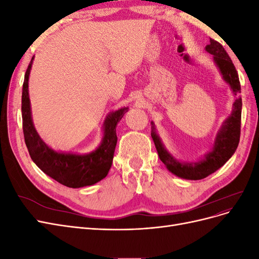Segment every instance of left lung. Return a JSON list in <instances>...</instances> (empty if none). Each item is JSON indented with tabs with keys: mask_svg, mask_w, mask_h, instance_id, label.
Returning <instances> with one entry per match:
<instances>
[{
	"mask_svg": "<svg viewBox=\"0 0 259 259\" xmlns=\"http://www.w3.org/2000/svg\"><path fill=\"white\" fill-rule=\"evenodd\" d=\"M205 51L213 55L214 61L223 75V79L230 85L232 93L234 95H239L241 93V85L237 69L232 64V60L223 48V45L210 38ZM241 111L242 98L238 97L233 103V109L230 116L223 123L222 128L217 133L213 150L208 152L199 162L191 163L179 162L166 150L159 135L156 134L153 122H151V137L160 160L165 164L166 168L170 173L184 179L199 180L213 174L218 168H221L237 150L241 134Z\"/></svg>",
	"mask_w": 259,
	"mask_h": 259,
	"instance_id": "obj_1",
	"label": "left lung"
}]
</instances>
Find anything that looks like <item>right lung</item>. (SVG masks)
Segmentation results:
<instances>
[{
  "label": "right lung",
  "mask_w": 259,
  "mask_h": 259,
  "mask_svg": "<svg viewBox=\"0 0 259 259\" xmlns=\"http://www.w3.org/2000/svg\"><path fill=\"white\" fill-rule=\"evenodd\" d=\"M33 58L25 74L21 96L22 130L31 159L37 167L59 184L69 188L92 186L104 179L112 165L117 142L116 125L128 108L124 107L109 114L104 122V137L96 150L86 154L58 152L46 145L34 127L31 116L28 81Z\"/></svg>",
  "instance_id": "1"
}]
</instances>
